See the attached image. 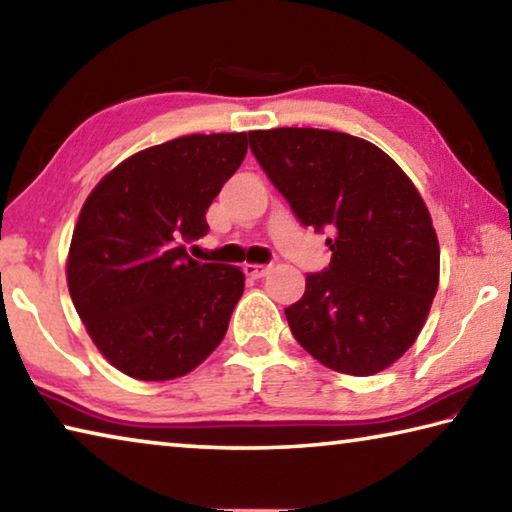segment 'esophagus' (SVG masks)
Instances as JSON below:
<instances>
[{"instance_id": "esophagus-1", "label": "esophagus", "mask_w": 512, "mask_h": 512, "mask_svg": "<svg viewBox=\"0 0 512 512\" xmlns=\"http://www.w3.org/2000/svg\"><path fill=\"white\" fill-rule=\"evenodd\" d=\"M268 271H271V266H266V264H246L244 266V273L250 275V277H255V280L268 275Z\"/></svg>"}]
</instances>
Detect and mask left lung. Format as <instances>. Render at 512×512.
<instances>
[{
    "instance_id": "1",
    "label": "left lung",
    "mask_w": 512,
    "mask_h": 512,
    "mask_svg": "<svg viewBox=\"0 0 512 512\" xmlns=\"http://www.w3.org/2000/svg\"><path fill=\"white\" fill-rule=\"evenodd\" d=\"M250 151L302 225L332 230V262L284 309L311 357L343 375L386 370L418 339L440 277L431 214L379 146L320 128L253 131Z\"/></svg>"
}]
</instances>
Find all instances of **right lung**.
<instances>
[{
	"mask_svg": "<svg viewBox=\"0 0 512 512\" xmlns=\"http://www.w3.org/2000/svg\"><path fill=\"white\" fill-rule=\"evenodd\" d=\"M246 151V133L176 137L119 162L85 198L67 287L90 339L124 375L183 377L228 332L244 271L196 262L185 244L207 235V207Z\"/></svg>",
	"mask_w": 512,
	"mask_h": 512,
	"instance_id": "1",
	"label": "right lung"
}]
</instances>
